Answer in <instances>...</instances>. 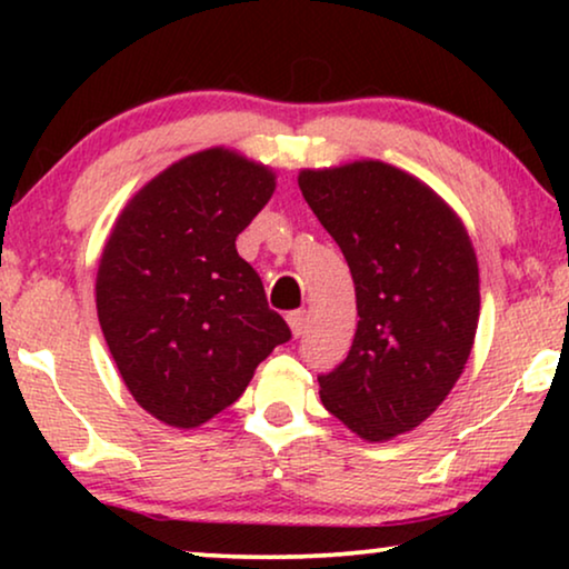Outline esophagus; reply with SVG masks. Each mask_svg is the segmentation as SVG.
I'll return each instance as SVG.
<instances>
[{"label":"esophagus","mask_w":569,"mask_h":569,"mask_svg":"<svg viewBox=\"0 0 569 569\" xmlns=\"http://www.w3.org/2000/svg\"><path fill=\"white\" fill-rule=\"evenodd\" d=\"M287 323H290L295 337H302V333H306V326H308L306 310H292V313H287Z\"/></svg>","instance_id":"34e87169"}]
</instances>
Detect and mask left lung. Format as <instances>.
Returning <instances> with one entry per match:
<instances>
[{
    "instance_id": "left-lung-1",
    "label": "left lung",
    "mask_w": 569,
    "mask_h": 569,
    "mask_svg": "<svg viewBox=\"0 0 569 569\" xmlns=\"http://www.w3.org/2000/svg\"><path fill=\"white\" fill-rule=\"evenodd\" d=\"M300 191L337 240L357 295L345 360L321 401L365 440L425 422L456 386L479 321L477 253L446 201L378 160L302 170Z\"/></svg>"
}]
</instances>
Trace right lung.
I'll list each match as a JSON object with an SVG mask.
<instances>
[{
    "label": "right lung",
    "instance_id": "obj_1",
    "mask_svg": "<svg viewBox=\"0 0 569 569\" xmlns=\"http://www.w3.org/2000/svg\"><path fill=\"white\" fill-rule=\"evenodd\" d=\"M274 193L271 170L228 150L183 158L123 209L98 267V321L139 407L199 427L240 399L292 339L236 238Z\"/></svg>",
    "mask_w": 569,
    "mask_h": 569
}]
</instances>
